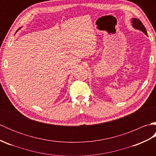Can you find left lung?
Here are the masks:
<instances>
[{
  "instance_id": "obj_1",
  "label": "left lung",
  "mask_w": 156,
  "mask_h": 156,
  "mask_svg": "<svg viewBox=\"0 0 156 156\" xmlns=\"http://www.w3.org/2000/svg\"><path fill=\"white\" fill-rule=\"evenodd\" d=\"M131 22H132V26H133L135 29L141 31L142 32H144L145 35H147L146 29H145V27H144V25L142 24V23L141 22L140 20H139L138 19L133 18L132 19Z\"/></svg>"
}]
</instances>
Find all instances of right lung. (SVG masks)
<instances>
[{"label": "right lung", "instance_id": "add662e5", "mask_svg": "<svg viewBox=\"0 0 156 156\" xmlns=\"http://www.w3.org/2000/svg\"><path fill=\"white\" fill-rule=\"evenodd\" d=\"M19 29H21V28H19ZM19 29H18V30H19ZM18 30H17V31H18Z\"/></svg>", "mask_w": 156, "mask_h": 156}]
</instances>
